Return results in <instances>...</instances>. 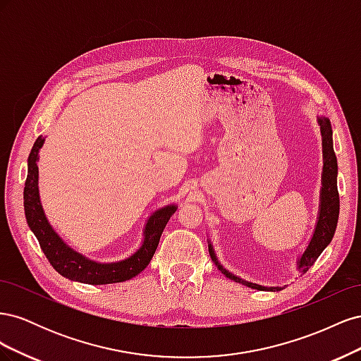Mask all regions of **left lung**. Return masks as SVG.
<instances>
[{
    "label": "left lung",
    "instance_id": "1",
    "mask_svg": "<svg viewBox=\"0 0 361 361\" xmlns=\"http://www.w3.org/2000/svg\"><path fill=\"white\" fill-rule=\"evenodd\" d=\"M318 123L321 126V134H322V155H324V167H322V188H321V204H319V215H318V223H316L313 236L310 239V243L307 248L304 250L302 256L297 262V268L300 269L301 274H305L312 265L321 256L322 251L326 248L331 243V239L336 232V226L338 220V191H337V159L336 154L333 149V130L330 120L326 117H318ZM209 247V255L211 259L215 262V265L218 267L223 274L235 280L236 283H243L244 286H248L251 289H257V290H281L283 288L280 286H260L256 285V283H251L247 280L239 279L233 276L232 272H228L226 268H223L218 262L214 248L211 243L207 244Z\"/></svg>",
    "mask_w": 361,
    "mask_h": 361
}]
</instances>
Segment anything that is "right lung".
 I'll use <instances>...</instances> for the list:
<instances>
[{
  "mask_svg": "<svg viewBox=\"0 0 361 361\" xmlns=\"http://www.w3.org/2000/svg\"><path fill=\"white\" fill-rule=\"evenodd\" d=\"M45 138L39 137L32 146L28 157V174L24 188V209L28 227L36 235L40 248L45 253L49 264L59 274L73 281L87 283V285H110V283L126 281L140 274L154 257L164 227L170 216L176 212V204L164 206L150 215L145 227V239L141 247L133 256L125 260L99 264L80 255L56 233L48 218L43 212L39 195V150Z\"/></svg>",
  "mask_w": 361,
  "mask_h": 361,
  "instance_id": "right-lung-1",
  "label": "right lung"
}]
</instances>
